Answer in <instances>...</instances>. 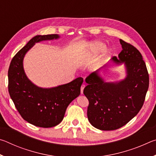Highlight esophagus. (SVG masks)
<instances>
[{
  "mask_svg": "<svg viewBox=\"0 0 156 156\" xmlns=\"http://www.w3.org/2000/svg\"><path fill=\"white\" fill-rule=\"evenodd\" d=\"M84 87H85V85H84V84H82L81 88H80V90H81V94H83V90H84Z\"/></svg>",
  "mask_w": 156,
  "mask_h": 156,
  "instance_id": "esophagus-1",
  "label": "esophagus"
}]
</instances>
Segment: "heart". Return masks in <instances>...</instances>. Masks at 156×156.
<instances>
[{
	"label": "heart",
	"mask_w": 156,
	"mask_h": 156,
	"mask_svg": "<svg viewBox=\"0 0 156 156\" xmlns=\"http://www.w3.org/2000/svg\"><path fill=\"white\" fill-rule=\"evenodd\" d=\"M106 48V44L101 41H95L89 44L87 47V50L84 53L85 56H91V55H96L99 53L103 51ZM107 51L105 52L102 55V59L105 58V57L107 56Z\"/></svg>",
	"instance_id": "b5f03b06"
}]
</instances>
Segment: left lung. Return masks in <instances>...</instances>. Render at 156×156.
I'll use <instances>...</instances> for the list:
<instances>
[{"label":"left lung","mask_w":156,"mask_h":156,"mask_svg":"<svg viewBox=\"0 0 156 156\" xmlns=\"http://www.w3.org/2000/svg\"><path fill=\"white\" fill-rule=\"evenodd\" d=\"M120 43L122 51L118 58L113 57L111 62L124 65L125 78L106 82L100 73L109 67L105 65L85 80L88 85L83 93L89 102L88 120L100 130H115L128 123L141 109L149 88V73L140 52L121 39Z\"/></svg>","instance_id":"8db88e82"}]
</instances>
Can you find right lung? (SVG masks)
I'll return each mask as SVG.
<instances>
[{
	"instance_id": "1",
	"label": "right lung",
	"mask_w": 156,
	"mask_h": 156,
	"mask_svg": "<svg viewBox=\"0 0 156 156\" xmlns=\"http://www.w3.org/2000/svg\"><path fill=\"white\" fill-rule=\"evenodd\" d=\"M58 34L34 36L12 60L8 70V89L20 115L29 123L39 127L55 126L64 118L68 105L80 94L83 78L51 88L36 85L27 78L23 67L27 52L37 43L57 40Z\"/></svg>"
}]
</instances>
